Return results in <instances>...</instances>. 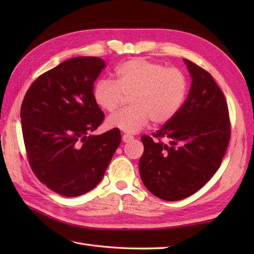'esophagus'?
<instances>
[{"mask_svg":"<svg viewBox=\"0 0 254 254\" xmlns=\"http://www.w3.org/2000/svg\"><path fill=\"white\" fill-rule=\"evenodd\" d=\"M134 137L132 136V135H130V134H123L122 135V139H123V142H126V143H127V142H130V141H132Z\"/></svg>","mask_w":254,"mask_h":254,"instance_id":"esophagus-1","label":"esophagus"}]
</instances>
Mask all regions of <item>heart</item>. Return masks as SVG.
I'll use <instances>...</instances> for the list:
<instances>
[{"mask_svg":"<svg viewBox=\"0 0 254 254\" xmlns=\"http://www.w3.org/2000/svg\"><path fill=\"white\" fill-rule=\"evenodd\" d=\"M117 79L101 78L95 84L97 104L108 112L121 107L131 96V107L108 118L107 124L127 133H137L152 120L170 121L179 111L187 93V78L181 69L135 58L116 69Z\"/></svg>","mask_w":254,"mask_h":254,"instance_id":"b5f03b06","label":"heart"}]
</instances>
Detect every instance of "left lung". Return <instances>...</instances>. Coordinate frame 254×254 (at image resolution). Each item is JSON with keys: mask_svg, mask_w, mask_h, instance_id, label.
<instances>
[{"mask_svg": "<svg viewBox=\"0 0 254 254\" xmlns=\"http://www.w3.org/2000/svg\"><path fill=\"white\" fill-rule=\"evenodd\" d=\"M185 62L192 77L185 104L152 136L141 137L139 175L147 190L165 201L186 198L206 185L222 164L231 133L222 89L207 71Z\"/></svg>", "mask_w": 254, "mask_h": 254, "instance_id": "left-lung-1", "label": "left lung"}]
</instances>
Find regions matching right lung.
<instances>
[{
    "label": "right lung",
    "mask_w": 254,
    "mask_h": 254,
    "mask_svg": "<svg viewBox=\"0 0 254 254\" xmlns=\"http://www.w3.org/2000/svg\"><path fill=\"white\" fill-rule=\"evenodd\" d=\"M106 66L97 57H77L41 74L20 108L26 155L41 183L74 197L104 177L121 143L119 128L90 135L105 120L94 97V82Z\"/></svg>",
    "instance_id": "add662e5"
}]
</instances>
